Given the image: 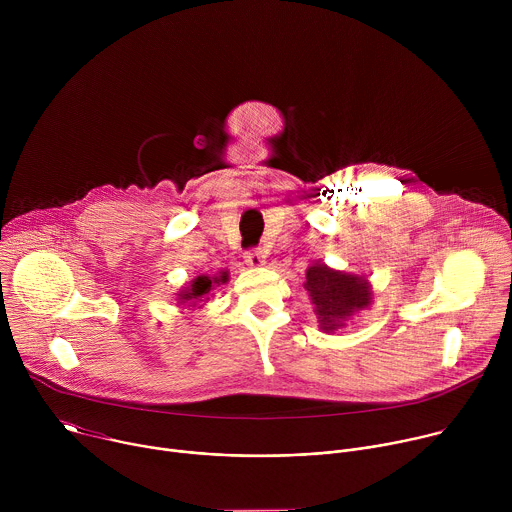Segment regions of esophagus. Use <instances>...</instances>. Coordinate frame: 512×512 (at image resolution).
Masks as SVG:
<instances>
[{
	"label": "esophagus",
	"instance_id": "obj_1",
	"mask_svg": "<svg viewBox=\"0 0 512 512\" xmlns=\"http://www.w3.org/2000/svg\"><path fill=\"white\" fill-rule=\"evenodd\" d=\"M245 263L251 267H261L265 263V253L261 249H249L245 251Z\"/></svg>",
	"mask_w": 512,
	"mask_h": 512
}]
</instances>
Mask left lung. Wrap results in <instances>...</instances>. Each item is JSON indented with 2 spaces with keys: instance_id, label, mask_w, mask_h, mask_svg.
Here are the masks:
<instances>
[{
  "instance_id": "left-lung-1",
  "label": "left lung",
  "mask_w": 512,
  "mask_h": 512,
  "mask_svg": "<svg viewBox=\"0 0 512 512\" xmlns=\"http://www.w3.org/2000/svg\"><path fill=\"white\" fill-rule=\"evenodd\" d=\"M306 289L316 306L318 322L326 332L344 326L352 312L367 308L371 302L367 279L334 271L322 263L308 269Z\"/></svg>"
}]
</instances>
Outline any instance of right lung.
Listing matches in <instances>:
<instances>
[{
    "label": "right lung",
    "instance_id": "obj_1",
    "mask_svg": "<svg viewBox=\"0 0 512 512\" xmlns=\"http://www.w3.org/2000/svg\"><path fill=\"white\" fill-rule=\"evenodd\" d=\"M225 283L227 281V273H223L221 277H206L200 275L192 281L190 287H186L180 294V302H190L192 306H196V302H202V298H206L210 294V289H214V283Z\"/></svg>",
    "mask_w": 512,
    "mask_h": 512
}]
</instances>
